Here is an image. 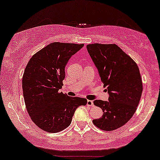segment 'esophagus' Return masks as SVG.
Segmentation results:
<instances>
[{"mask_svg":"<svg viewBox=\"0 0 160 160\" xmlns=\"http://www.w3.org/2000/svg\"><path fill=\"white\" fill-rule=\"evenodd\" d=\"M87 106H90V107H92V106H94V104H93V101H92V100H87Z\"/></svg>","mask_w":160,"mask_h":160,"instance_id":"34e87169","label":"esophagus"}]
</instances>
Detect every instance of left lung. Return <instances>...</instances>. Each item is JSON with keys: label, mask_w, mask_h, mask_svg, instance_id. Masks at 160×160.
Here are the masks:
<instances>
[{"label": "left lung", "mask_w": 160, "mask_h": 160, "mask_svg": "<svg viewBox=\"0 0 160 160\" xmlns=\"http://www.w3.org/2000/svg\"><path fill=\"white\" fill-rule=\"evenodd\" d=\"M87 49L109 95L108 101H93L103 112L93 124L101 130H114L132 118L138 106L143 92L139 68L116 44L92 43Z\"/></svg>", "instance_id": "1"}]
</instances>
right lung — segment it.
Returning a JSON list of instances; mask_svg holds the SVG:
<instances>
[{
    "instance_id": "right-lung-1",
    "label": "right lung",
    "mask_w": 160,
    "mask_h": 160,
    "mask_svg": "<svg viewBox=\"0 0 160 160\" xmlns=\"http://www.w3.org/2000/svg\"><path fill=\"white\" fill-rule=\"evenodd\" d=\"M84 44L54 42L30 58L22 77L26 108L32 122L41 130L58 132L68 128L85 98L70 97L59 90L63 85L65 68L69 59Z\"/></svg>"
}]
</instances>
